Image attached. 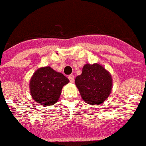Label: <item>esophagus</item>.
<instances>
[{"instance_id": "34e87169", "label": "esophagus", "mask_w": 146, "mask_h": 146, "mask_svg": "<svg viewBox=\"0 0 146 146\" xmlns=\"http://www.w3.org/2000/svg\"><path fill=\"white\" fill-rule=\"evenodd\" d=\"M68 79H69V80H70L71 83H73V82H74V75H73V74H70V75L68 76Z\"/></svg>"}]
</instances>
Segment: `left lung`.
Segmentation results:
<instances>
[{"mask_svg":"<svg viewBox=\"0 0 146 146\" xmlns=\"http://www.w3.org/2000/svg\"><path fill=\"white\" fill-rule=\"evenodd\" d=\"M75 85L86 103L99 105L109 98L112 88V78L101 65L86 63L82 74L75 78Z\"/></svg>","mask_w":146,"mask_h":146,"instance_id":"left-lung-1","label":"left lung"}]
</instances>
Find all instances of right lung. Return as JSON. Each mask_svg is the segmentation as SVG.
<instances>
[{
	"mask_svg": "<svg viewBox=\"0 0 146 146\" xmlns=\"http://www.w3.org/2000/svg\"><path fill=\"white\" fill-rule=\"evenodd\" d=\"M69 80L50 66L41 67L31 78L29 89L32 98L41 106H50L58 102L62 88Z\"/></svg>",
	"mask_w": 146,
	"mask_h": 146,
	"instance_id": "right-lung-1",
	"label": "right lung"
}]
</instances>
